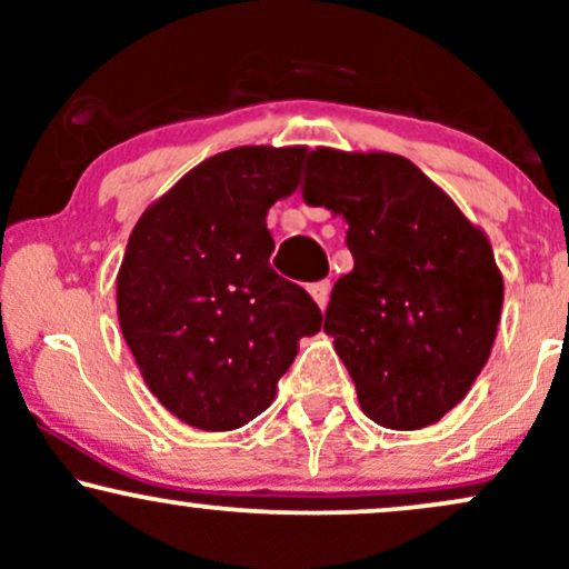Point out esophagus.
<instances>
[{
    "instance_id": "obj_1",
    "label": "esophagus",
    "mask_w": 569,
    "mask_h": 569,
    "mask_svg": "<svg viewBox=\"0 0 569 569\" xmlns=\"http://www.w3.org/2000/svg\"><path fill=\"white\" fill-rule=\"evenodd\" d=\"M329 291H331L329 280H318V283H312V286H310L312 299H316V305L321 307V310L326 307V302H329Z\"/></svg>"
}]
</instances>
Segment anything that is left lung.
<instances>
[{
    "mask_svg": "<svg viewBox=\"0 0 569 569\" xmlns=\"http://www.w3.org/2000/svg\"><path fill=\"white\" fill-rule=\"evenodd\" d=\"M305 200L348 221L356 264L331 289L323 331L363 415L393 430L433 426L468 396L498 337L489 238L401 154L318 147Z\"/></svg>",
    "mask_w": 569,
    "mask_h": 569,
    "instance_id": "8db88e82",
    "label": "left lung"
}]
</instances>
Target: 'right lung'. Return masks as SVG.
I'll use <instances>...</instances> for the list:
<instances>
[{
    "label": "right lung",
    "instance_id": "right-lung-1",
    "mask_svg": "<svg viewBox=\"0 0 569 569\" xmlns=\"http://www.w3.org/2000/svg\"><path fill=\"white\" fill-rule=\"evenodd\" d=\"M307 147H234L158 198L128 238L117 318L143 382L200 430H234L276 398L299 339L321 331L302 286L270 267L267 211L299 187Z\"/></svg>",
    "mask_w": 569,
    "mask_h": 569
}]
</instances>
